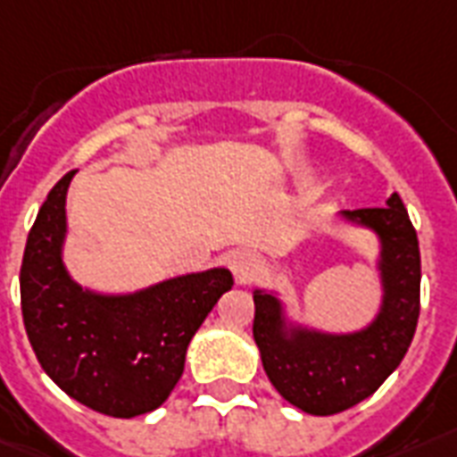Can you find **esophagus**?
<instances>
[{
	"instance_id": "34e87169",
	"label": "esophagus",
	"mask_w": 457,
	"mask_h": 457,
	"mask_svg": "<svg viewBox=\"0 0 457 457\" xmlns=\"http://www.w3.org/2000/svg\"><path fill=\"white\" fill-rule=\"evenodd\" d=\"M228 267L233 271V278L238 281V284H247V281H253V277L257 274V260H254V254L250 253H236L228 262Z\"/></svg>"
}]
</instances>
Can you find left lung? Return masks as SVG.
<instances>
[{
  "label": "left lung",
  "mask_w": 457,
  "mask_h": 457,
  "mask_svg": "<svg viewBox=\"0 0 457 457\" xmlns=\"http://www.w3.org/2000/svg\"><path fill=\"white\" fill-rule=\"evenodd\" d=\"M379 238V312L360 331L328 334L286 320L277 293L254 288L253 336L269 381L310 415H336L377 391L408 353L420 317V243L401 195L386 207L341 212Z\"/></svg>",
  "instance_id": "left-lung-1"
}]
</instances>
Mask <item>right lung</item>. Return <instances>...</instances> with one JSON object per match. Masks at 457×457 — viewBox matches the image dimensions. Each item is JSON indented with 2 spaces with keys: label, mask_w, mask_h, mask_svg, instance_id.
Segmentation results:
<instances>
[{
  "label": "right lung",
  "mask_w": 457,
  "mask_h": 457,
  "mask_svg": "<svg viewBox=\"0 0 457 457\" xmlns=\"http://www.w3.org/2000/svg\"><path fill=\"white\" fill-rule=\"evenodd\" d=\"M69 171L37 212L21 264L28 341L47 377L95 412L137 417L179 384L186 350L233 277L224 267L166 278L136 293H95L63 264Z\"/></svg>",
  "instance_id": "add662e5"
}]
</instances>
